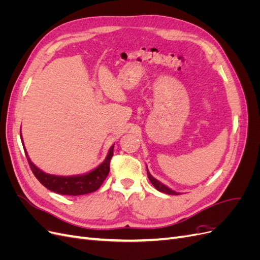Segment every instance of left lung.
Listing matches in <instances>:
<instances>
[{
	"mask_svg": "<svg viewBox=\"0 0 260 260\" xmlns=\"http://www.w3.org/2000/svg\"><path fill=\"white\" fill-rule=\"evenodd\" d=\"M147 168V167H146ZM147 177L149 179V181H151V183L155 186L156 190H158L159 192H162V193H166V194H169V195H178L180 193H177L175 191H172L171 188H169L168 186H166L165 184H162L161 182H159L158 180L155 179L151 174H149V171L147 169Z\"/></svg>",
	"mask_w": 260,
	"mask_h": 260,
	"instance_id": "left-lung-1",
	"label": "left lung"
}]
</instances>
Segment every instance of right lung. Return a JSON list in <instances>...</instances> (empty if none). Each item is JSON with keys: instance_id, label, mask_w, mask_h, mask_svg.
<instances>
[{"instance_id": "add662e5", "label": "right lung", "mask_w": 260, "mask_h": 260, "mask_svg": "<svg viewBox=\"0 0 260 260\" xmlns=\"http://www.w3.org/2000/svg\"><path fill=\"white\" fill-rule=\"evenodd\" d=\"M20 139H21L23 149H25L29 166L31 170H32L34 175L39 181H40L41 184H43L46 188H49V190L52 192L58 193L61 195H73V196L92 193L98 190V188L102 185V183L104 182L106 177L108 176L109 162H111V159L114 154V145L109 148L105 160L101 165H99L95 169H93L90 172H88V174H84V175L62 177V176L45 174L44 171L39 169L36 165L30 160L28 153L25 148V145H23L21 135H20Z\"/></svg>"}]
</instances>
